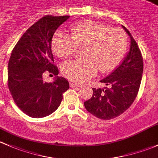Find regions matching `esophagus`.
Here are the masks:
<instances>
[{"instance_id": "esophagus-1", "label": "esophagus", "mask_w": 158, "mask_h": 158, "mask_svg": "<svg viewBox=\"0 0 158 158\" xmlns=\"http://www.w3.org/2000/svg\"><path fill=\"white\" fill-rule=\"evenodd\" d=\"M82 86V84H75V83L72 82L70 83V87H71V88H77V87H81Z\"/></svg>"}]
</instances>
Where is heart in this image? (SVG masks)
<instances>
[{
	"instance_id": "b5f03b06",
	"label": "heart",
	"mask_w": 158,
	"mask_h": 158,
	"mask_svg": "<svg viewBox=\"0 0 158 158\" xmlns=\"http://www.w3.org/2000/svg\"><path fill=\"white\" fill-rule=\"evenodd\" d=\"M71 35L57 31L52 39V50L58 58H66L79 46L84 59L70 60L61 67L62 74L76 82H84L100 70L108 73L119 64L128 48V35L121 29H111L97 21H83L72 26Z\"/></svg>"
}]
</instances>
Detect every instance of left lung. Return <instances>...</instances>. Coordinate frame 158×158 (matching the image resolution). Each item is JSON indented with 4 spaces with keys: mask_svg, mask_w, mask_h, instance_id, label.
<instances>
[{
    "mask_svg": "<svg viewBox=\"0 0 158 158\" xmlns=\"http://www.w3.org/2000/svg\"><path fill=\"white\" fill-rule=\"evenodd\" d=\"M130 49L123 62L100 82L104 88H93V96L84 102L86 110L100 119L109 120L123 114L137 97L143 73V59L138 44L127 29Z\"/></svg>",
    "mask_w": 158,
    "mask_h": 158,
    "instance_id": "left-lung-1",
    "label": "left lung"
}]
</instances>
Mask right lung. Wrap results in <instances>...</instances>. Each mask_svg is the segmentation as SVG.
<instances>
[{
	"label": "right lung",
	"instance_id": "obj_1",
	"mask_svg": "<svg viewBox=\"0 0 158 158\" xmlns=\"http://www.w3.org/2000/svg\"><path fill=\"white\" fill-rule=\"evenodd\" d=\"M69 16L46 15L24 32L13 49L8 62V88L17 106L32 118H43L54 113L69 89L64 77L45 82L44 73L58 75L53 64L52 40L57 29Z\"/></svg>",
	"mask_w": 158,
	"mask_h": 158
}]
</instances>
